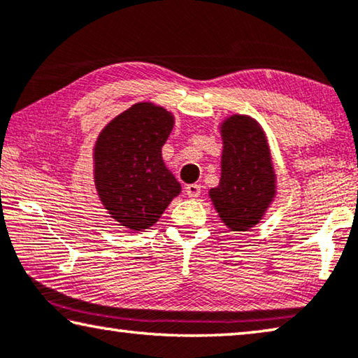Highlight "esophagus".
Listing matches in <instances>:
<instances>
[{
    "instance_id": "esophagus-1",
    "label": "esophagus",
    "mask_w": 358,
    "mask_h": 358,
    "mask_svg": "<svg viewBox=\"0 0 358 358\" xmlns=\"http://www.w3.org/2000/svg\"><path fill=\"white\" fill-rule=\"evenodd\" d=\"M201 189H202L201 185H196V183L186 185V188H185L186 194H188V197H191V199H196V197H199Z\"/></svg>"
}]
</instances>
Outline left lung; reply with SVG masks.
<instances>
[{
  "label": "left lung",
  "instance_id": "1",
  "mask_svg": "<svg viewBox=\"0 0 358 358\" xmlns=\"http://www.w3.org/2000/svg\"><path fill=\"white\" fill-rule=\"evenodd\" d=\"M221 178L208 191L231 231H247L263 220L275 197V172L264 130L253 117L232 115L221 122Z\"/></svg>",
  "mask_w": 358,
  "mask_h": 358
}]
</instances>
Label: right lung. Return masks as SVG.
Returning <instances> with one entry per match:
<instances>
[{
    "label": "right lung",
    "mask_w": 358,
    "mask_h": 358,
    "mask_svg": "<svg viewBox=\"0 0 358 358\" xmlns=\"http://www.w3.org/2000/svg\"><path fill=\"white\" fill-rule=\"evenodd\" d=\"M175 117L140 101L110 121L94 146L95 189L110 217L130 232L151 228L181 185L162 161Z\"/></svg>",
    "instance_id": "obj_1"
}]
</instances>
